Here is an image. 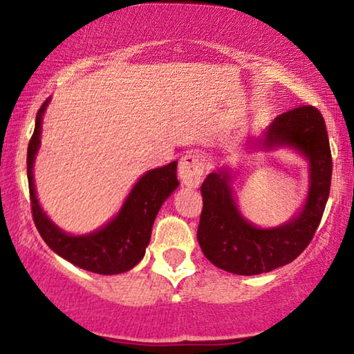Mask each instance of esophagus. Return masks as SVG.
<instances>
[{
  "mask_svg": "<svg viewBox=\"0 0 354 354\" xmlns=\"http://www.w3.org/2000/svg\"><path fill=\"white\" fill-rule=\"evenodd\" d=\"M205 159L200 153H187L178 162V176L187 187H198L205 178Z\"/></svg>",
  "mask_w": 354,
  "mask_h": 354,
  "instance_id": "34e87169",
  "label": "esophagus"
}]
</instances>
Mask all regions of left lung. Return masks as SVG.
<instances>
[{
  "label": "left lung",
  "mask_w": 354,
  "mask_h": 354,
  "mask_svg": "<svg viewBox=\"0 0 354 354\" xmlns=\"http://www.w3.org/2000/svg\"><path fill=\"white\" fill-rule=\"evenodd\" d=\"M266 148L292 147L309 161L311 185L299 216L275 229H259L240 214L227 171L211 172L201 185L203 211L198 243L216 268L258 275L292 263L311 243L330 193L332 154L326 120L314 106H299L269 125Z\"/></svg>",
  "instance_id": "1"
}]
</instances>
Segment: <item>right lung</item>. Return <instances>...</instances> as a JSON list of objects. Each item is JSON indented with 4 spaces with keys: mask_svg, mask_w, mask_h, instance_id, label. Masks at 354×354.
<instances>
[{
    "mask_svg": "<svg viewBox=\"0 0 354 354\" xmlns=\"http://www.w3.org/2000/svg\"><path fill=\"white\" fill-rule=\"evenodd\" d=\"M48 101L50 100H46L38 109L35 130L27 148L28 192L37 230L55 253L82 269L103 275L127 272L142 261L151 239L153 222L156 219L159 207L178 185L177 161L145 174L135 183L122 209L109 224L88 235H67L57 229L41 211L33 185L32 169L40 147L41 119Z\"/></svg>",
    "mask_w": 354,
    "mask_h": 354,
    "instance_id": "right-lung-1",
    "label": "right lung"
}]
</instances>
